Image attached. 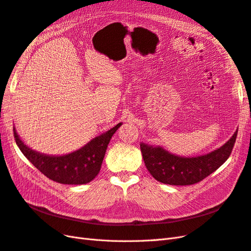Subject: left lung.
Segmentation results:
<instances>
[{"mask_svg":"<svg viewBox=\"0 0 251 251\" xmlns=\"http://www.w3.org/2000/svg\"><path fill=\"white\" fill-rule=\"evenodd\" d=\"M238 130L221 148L208 154L182 157L170 153L160 146L140 143L144 164L157 181L170 185H191L198 183L218 170L231 154Z\"/></svg>","mask_w":251,"mask_h":251,"instance_id":"8db88e82","label":"left lung"}]
</instances>
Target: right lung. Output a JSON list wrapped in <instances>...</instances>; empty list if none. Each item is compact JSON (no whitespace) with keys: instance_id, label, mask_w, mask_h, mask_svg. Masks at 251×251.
Returning a JSON list of instances; mask_svg holds the SVG:
<instances>
[{"instance_id":"add662e5","label":"right lung","mask_w":251,"mask_h":251,"mask_svg":"<svg viewBox=\"0 0 251 251\" xmlns=\"http://www.w3.org/2000/svg\"><path fill=\"white\" fill-rule=\"evenodd\" d=\"M121 125L119 123L109 131L96 136L79 150L60 156L42 154L30 149L20 138L16 127H13V134L22 153L45 176L62 184L80 185L89 183L100 173L108 144Z\"/></svg>"}]
</instances>
